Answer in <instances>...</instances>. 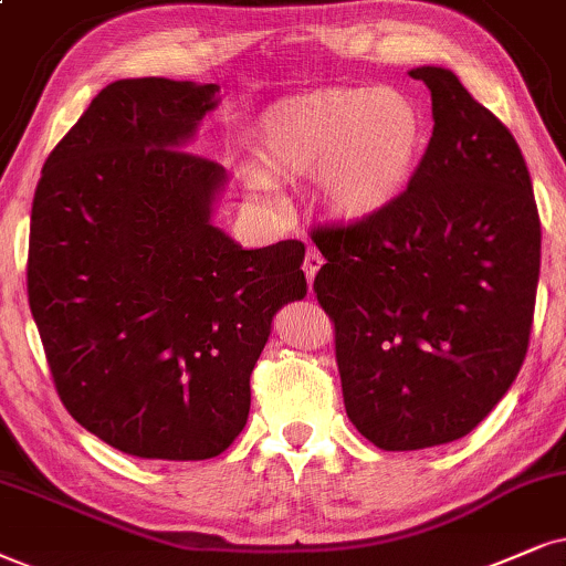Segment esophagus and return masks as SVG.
<instances>
[{
	"label": "esophagus",
	"instance_id": "obj_1",
	"mask_svg": "<svg viewBox=\"0 0 566 566\" xmlns=\"http://www.w3.org/2000/svg\"><path fill=\"white\" fill-rule=\"evenodd\" d=\"M324 266V255H321V250L318 248H307L305 250V261H303V269H305V276H307V282L313 284V279H316V274H318V269Z\"/></svg>",
	"mask_w": 566,
	"mask_h": 566
}]
</instances>
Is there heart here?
Masks as SVG:
<instances>
[{"label":"heart","instance_id":"heart-1","mask_svg":"<svg viewBox=\"0 0 566 566\" xmlns=\"http://www.w3.org/2000/svg\"><path fill=\"white\" fill-rule=\"evenodd\" d=\"M423 123L395 88L332 91L279 104L261 119V159L276 175L321 177L336 217L366 219L410 180Z\"/></svg>","mask_w":566,"mask_h":566}]
</instances>
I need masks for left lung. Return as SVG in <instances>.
Here are the masks:
<instances>
[{"label": "left lung", "instance_id": "1", "mask_svg": "<svg viewBox=\"0 0 566 566\" xmlns=\"http://www.w3.org/2000/svg\"><path fill=\"white\" fill-rule=\"evenodd\" d=\"M410 77L431 91L433 133L407 188L366 219L311 230L347 415L386 452L462 439L496 407L531 345L541 271L510 127L449 70Z\"/></svg>", "mask_w": 566, "mask_h": 566}]
</instances>
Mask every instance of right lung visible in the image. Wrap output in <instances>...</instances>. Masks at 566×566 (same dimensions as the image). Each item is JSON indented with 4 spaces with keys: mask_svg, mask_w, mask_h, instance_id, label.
I'll list each match as a JSON object with an SVG mask.
<instances>
[{
    "mask_svg": "<svg viewBox=\"0 0 566 566\" xmlns=\"http://www.w3.org/2000/svg\"><path fill=\"white\" fill-rule=\"evenodd\" d=\"M213 83H109L41 169L28 303L54 389L140 460L224 452L245 428L271 318L305 297V245L242 250L211 224L224 167L188 138Z\"/></svg>",
    "mask_w": 566,
    "mask_h": 566,
    "instance_id": "add662e5",
    "label": "right lung"
}]
</instances>
